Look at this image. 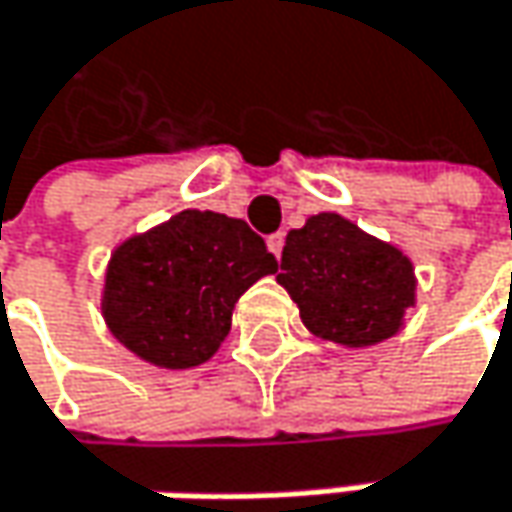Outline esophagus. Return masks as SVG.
<instances>
[{"instance_id":"obj_1","label":"esophagus","mask_w":512,"mask_h":512,"mask_svg":"<svg viewBox=\"0 0 512 512\" xmlns=\"http://www.w3.org/2000/svg\"><path fill=\"white\" fill-rule=\"evenodd\" d=\"M283 244H286V232H274V235H268V250L280 259V253H283Z\"/></svg>"}]
</instances>
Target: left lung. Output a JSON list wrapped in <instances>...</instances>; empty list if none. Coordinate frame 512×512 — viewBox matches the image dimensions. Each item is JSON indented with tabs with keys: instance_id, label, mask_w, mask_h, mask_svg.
Segmentation results:
<instances>
[{
	"instance_id": "1",
	"label": "left lung",
	"mask_w": 512,
	"mask_h": 512,
	"mask_svg": "<svg viewBox=\"0 0 512 512\" xmlns=\"http://www.w3.org/2000/svg\"><path fill=\"white\" fill-rule=\"evenodd\" d=\"M277 280L315 336L348 348L395 336L416 303L410 259L330 212L288 232Z\"/></svg>"
}]
</instances>
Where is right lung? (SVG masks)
Here are the masks:
<instances>
[{
	"label": "right lung",
	"instance_id": "obj_1",
	"mask_svg": "<svg viewBox=\"0 0 512 512\" xmlns=\"http://www.w3.org/2000/svg\"><path fill=\"white\" fill-rule=\"evenodd\" d=\"M274 271V253L244 221L182 212L114 250L105 321L141 359L194 368L221 348L235 300Z\"/></svg>",
	"mask_w": 512,
	"mask_h": 512
}]
</instances>
